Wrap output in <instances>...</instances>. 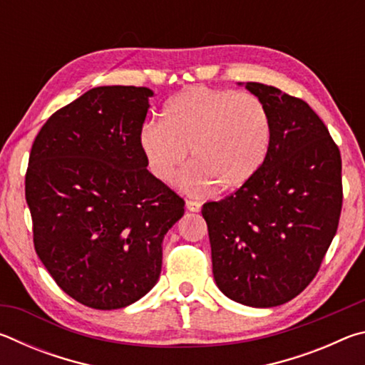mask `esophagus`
<instances>
[{"mask_svg": "<svg viewBox=\"0 0 365 365\" xmlns=\"http://www.w3.org/2000/svg\"><path fill=\"white\" fill-rule=\"evenodd\" d=\"M185 206H187V209H188V211H191V212H200L201 211V201L187 200V202H185Z\"/></svg>", "mask_w": 365, "mask_h": 365, "instance_id": "esophagus-1", "label": "esophagus"}]
</instances>
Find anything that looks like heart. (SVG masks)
Wrapping results in <instances>:
<instances>
[{
	"label": "heart",
	"mask_w": 365,
	"mask_h": 365,
	"mask_svg": "<svg viewBox=\"0 0 365 365\" xmlns=\"http://www.w3.org/2000/svg\"><path fill=\"white\" fill-rule=\"evenodd\" d=\"M270 143V115L257 96L207 86L172 96L164 119L146 122L140 130L148 169L160 182H170L191 151L195 165L178 183L193 195L212 187L220 193L245 188L264 168Z\"/></svg>",
	"instance_id": "obj_1"
}]
</instances>
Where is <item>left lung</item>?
<instances>
[{"label":"left lung","mask_w":365,"mask_h":365,"mask_svg":"<svg viewBox=\"0 0 365 365\" xmlns=\"http://www.w3.org/2000/svg\"><path fill=\"white\" fill-rule=\"evenodd\" d=\"M245 88L269 110V156L245 188L201 212L220 292L240 304L274 307L312 282L335 237L341 156L307 103L264 83Z\"/></svg>","instance_id":"1"}]
</instances>
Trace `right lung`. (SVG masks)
Masks as SVG:
<instances>
[{"label":"right lung","instance_id":"right-lung-1","mask_svg":"<svg viewBox=\"0 0 365 365\" xmlns=\"http://www.w3.org/2000/svg\"><path fill=\"white\" fill-rule=\"evenodd\" d=\"M153 90L96 86L36 135L26 200L40 261L63 292L110 311L150 292L163 240L185 202L146 169L140 148Z\"/></svg>","mask_w":365,"mask_h":365}]
</instances>
